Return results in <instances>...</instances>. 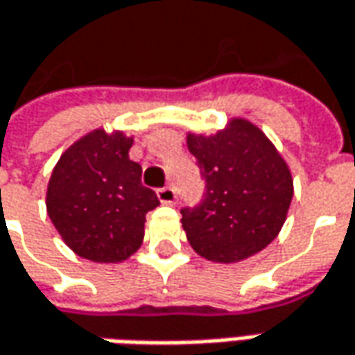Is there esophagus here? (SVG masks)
Segmentation results:
<instances>
[{
    "label": "esophagus",
    "instance_id": "34e87169",
    "mask_svg": "<svg viewBox=\"0 0 355 355\" xmlns=\"http://www.w3.org/2000/svg\"><path fill=\"white\" fill-rule=\"evenodd\" d=\"M157 199L162 203H173L175 201V191L171 187H162V189H157Z\"/></svg>",
    "mask_w": 355,
    "mask_h": 355
}]
</instances>
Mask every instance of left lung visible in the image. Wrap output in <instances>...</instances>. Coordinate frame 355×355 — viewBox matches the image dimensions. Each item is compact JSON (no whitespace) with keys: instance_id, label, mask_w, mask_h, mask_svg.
<instances>
[{"instance_id":"obj_1","label":"left lung","mask_w":355,"mask_h":355,"mask_svg":"<svg viewBox=\"0 0 355 355\" xmlns=\"http://www.w3.org/2000/svg\"><path fill=\"white\" fill-rule=\"evenodd\" d=\"M205 180L198 207L182 209L193 251L213 263H239L272 243L293 201V175L275 144L245 118L211 136L187 134Z\"/></svg>"}]
</instances>
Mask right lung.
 Instances as JSON below:
<instances>
[{"label": "right lung", "instance_id": "obj_1", "mask_svg": "<svg viewBox=\"0 0 355 355\" xmlns=\"http://www.w3.org/2000/svg\"><path fill=\"white\" fill-rule=\"evenodd\" d=\"M132 138L96 128L67 148L47 185V213L69 249L94 263H122L140 249L146 213L159 205L128 156Z\"/></svg>", "mask_w": 355, "mask_h": 355}]
</instances>
